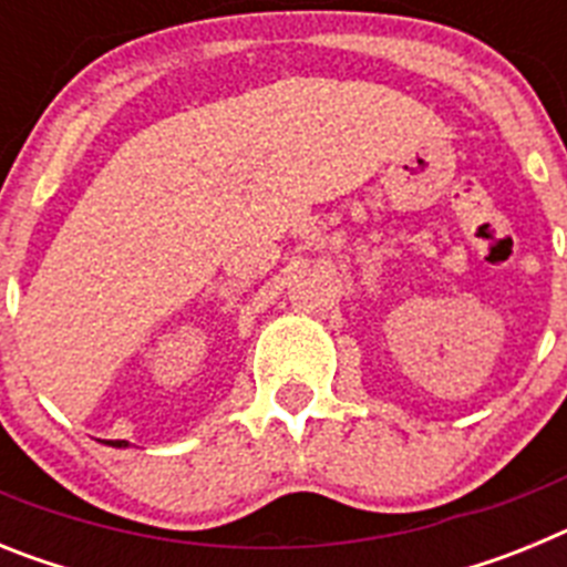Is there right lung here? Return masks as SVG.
Here are the masks:
<instances>
[{"label":"right lung","instance_id":"add662e5","mask_svg":"<svg viewBox=\"0 0 567 567\" xmlns=\"http://www.w3.org/2000/svg\"><path fill=\"white\" fill-rule=\"evenodd\" d=\"M110 445H115V449H122V445H127L124 440H110Z\"/></svg>","mask_w":567,"mask_h":567}]
</instances>
